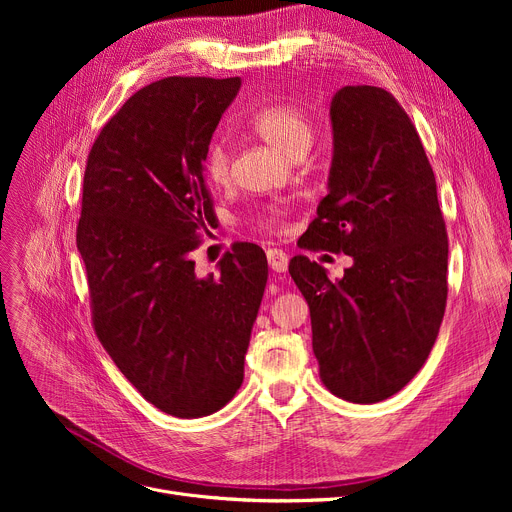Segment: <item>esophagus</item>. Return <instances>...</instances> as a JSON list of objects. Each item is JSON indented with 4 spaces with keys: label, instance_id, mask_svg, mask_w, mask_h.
I'll return each mask as SVG.
<instances>
[{
    "label": "esophagus",
    "instance_id": "1",
    "mask_svg": "<svg viewBox=\"0 0 512 512\" xmlns=\"http://www.w3.org/2000/svg\"><path fill=\"white\" fill-rule=\"evenodd\" d=\"M267 263L276 274H284L288 270V255L282 249H267Z\"/></svg>",
    "mask_w": 512,
    "mask_h": 512
}]
</instances>
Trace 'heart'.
<instances>
[{
  "label": "heart",
  "instance_id": "heart-1",
  "mask_svg": "<svg viewBox=\"0 0 512 512\" xmlns=\"http://www.w3.org/2000/svg\"><path fill=\"white\" fill-rule=\"evenodd\" d=\"M251 126L267 145L284 153L286 157L297 151H307L313 139L311 120L301 107L290 103H272L261 107L251 118ZM203 170L211 186H226L230 182V151L224 143H213L209 147ZM261 224L276 226L278 215H265Z\"/></svg>",
  "mask_w": 512,
  "mask_h": 512
}]
</instances>
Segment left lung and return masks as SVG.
I'll list each match as a JSON object with an SVG mask.
<instances>
[{
    "label": "left lung",
    "mask_w": 512,
    "mask_h": 512,
    "mask_svg": "<svg viewBox=\"0 0 512 512\" xmlns=\"http://www.w3.org/2000/svg\"><path fill=\"white\" fill-rule=\"evenodd\" d=\"M330 122L328 195L303 247L342 251L353 265L332 282L299 255L288 272L309 303L321 382L371 405L405 388L432 353L446 309L448 236L419 134L386 89H338Z\"/></svg>",
    "instance_id": "8db88e82"
}]
</instances>
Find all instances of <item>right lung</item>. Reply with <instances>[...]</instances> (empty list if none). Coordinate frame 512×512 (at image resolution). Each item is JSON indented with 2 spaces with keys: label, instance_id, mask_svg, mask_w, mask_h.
Instances as JSON below:
<instances>
[{
  "label": "right lung",
  "instance_id": "right-lung-1",
  "mask_svg": "<svg viewBox=\"0 0 512 512\" xmlns=\"http://www.w3.org/2000/svg\"><path fill=\"white\" fill-rule=\"evenodd\" d=\"M240 78L157 80L103 126L89 153L76 247L95 332L124 378L172 417L232 400L267 282L257 245L199 278L191 251L215 222L205 155Z\"/></svg>",
  "mask_w": 512,
  "mask_h": 512
}]
</instances>
